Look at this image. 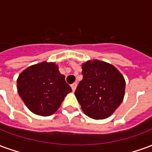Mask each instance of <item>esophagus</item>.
Here are the masks:
<instances>
[{
    "instance_id": "1",
    "label": "esophagus",
    "mask_w": 152,
    "mask_h": 152,
    "mask_svg": "<svg viewBox=\"0 0 152 152\" xmlns=\"http://www.w3.org/2000/svg\"><path fill=\"white\" fill-rule=\"evenodd\" d=\"M71 87H72V91H75L76 89V87H77V84L76 83H73L72 85L71 86Z\"/></svg>"
}]
</instances>
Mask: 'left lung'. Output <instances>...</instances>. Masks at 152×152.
<instances>
[{
	"label": "left lung",
	"instance_id": "8db88e82",
	"mask_svg": "<svg viewBox=\"0 0 152 152\" xmlns=\"http://www.w3.org/2000/svg\"><path fill=\"white\" fill-rule=\"evenodd\" d=\"M82 75L75 91L82 111L95 120L107 118L124 99V76L112 64L99 60L83 63Z\"/></svg>",
	"mask_w": 152,
	"mask_h": 152
}]
</instances>
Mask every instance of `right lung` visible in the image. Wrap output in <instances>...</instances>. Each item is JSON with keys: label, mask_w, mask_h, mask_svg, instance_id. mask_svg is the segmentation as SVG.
I'll list each match as a JSON object with an SVG mask.
<instances>
[{"label": "right lung", "mask_w": 152, "mask_h": 152, "mask_svg": "<svg viewBox=\"0 0 152 152\" xmlns=\"http://www.w3.org/2000/svg\"><path fill=\"white\" fill-rule=\"evenodd\" d=\"M17 89L25 105L34 114L48 116L59 108L72 89L54 63L30 66L18 76Z\"/></svg>", "instance_id": "1"}]
</instances>
